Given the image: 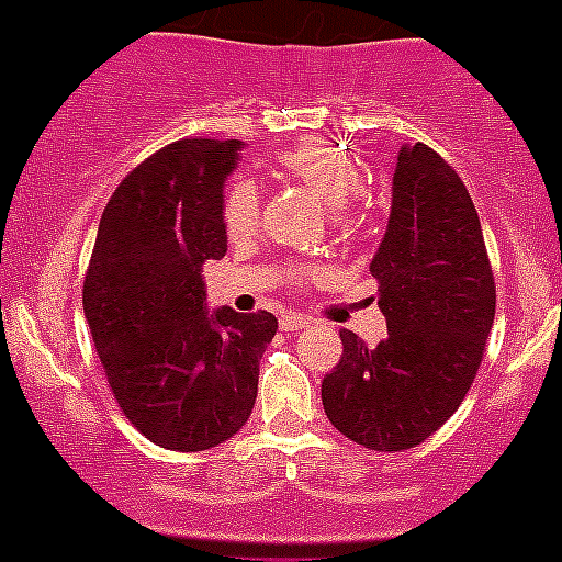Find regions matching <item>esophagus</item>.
<instances>
[{"label": "esophagus", "instance_id": "1", "mask_svg": "<svg viewBox=\"0 0 562 562\" xmlns=\"http://www.w3.org/2000/svg\"><path fill=\"white\" fill-rule=\"evenodd\" d=\"M281 331H286V334H292V331H301V328H306L308 323V317H303V315H295V312H286V315H281Z\"/></svg>", "mask_w": 562, "mask_h": 562}]
</instances>
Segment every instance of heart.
Segmentation results:
<instances>
[{"mask_svg": "<svg viewBox=\"0 0 562 562\" xmlns=\"http://www.w3.org/2000/svg\"><path fill=\"white\" fill-rule=\"evenodd\" d=\"M278 172L315 192L334 209V223L342 231H353L362 220V169L339 144L326 138H303L276 158ZM223 223L231 239L250 236L259 225V189L250 180H234L223 200ZM326 276L323 265H292L286 278L295 286Z\"/></svg>", "mask_w": 562, "mask_h": 562, "instance_id": "1", "label": "heart"}]
</instances>
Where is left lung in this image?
<instances>
[{"label":"left lung","instance_id":"obj_1","mask_svg":"<svg viewBox=\"0 0 562 562\" xmlns=\"http://www.w3.org/2000/svg\"><path fill=\"white\" fill-rule=\"evenodd\" d=\"M370 272L387 339L368 348L339 331L342 357L323 379V409L373 451L420 446L471 390L496 317V281L465 183L424 142L404 144L393 211Z\"/></svg>","mask_w":562,"mask_h":562}]
</instances>
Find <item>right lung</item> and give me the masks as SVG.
<instances>
[{
	"instance_id": "add662e5",
	"label": "right lung",
	"mask_w": 562,
	"mask_h": 562,
	"mask_svg": "<svg viewBox=\"0 0 562 562\" xmlns=\"http://www.w3.org/2000/svg\"><path fill=\"white\" fill-rule=\"evenodd\" d=\"M236 138H180L144 158L102 211L82 308L111 393L161 449L205 451L247 424L270 312H205L203 265L228 250L223 183Z\"/></svg>"
}]
</instances>
